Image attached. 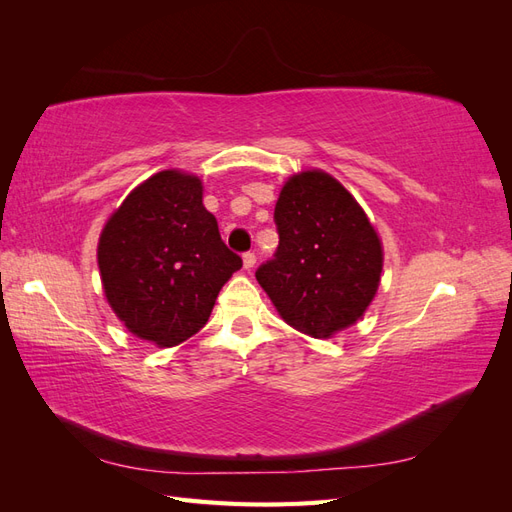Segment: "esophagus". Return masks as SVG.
I'll return each mask as SVG.
<instances>
[{
    "instance_id": "1",
    "label": "esophagus",
    "mask_w": 512,
    "mask_h": 512,
    "mask_svg": "<svg viewBox=\"0 0 512 512\" xmlns=\"http://www.w3.org/2000/svg\"><path fill=\"white\" fill-rule=\"evenodd\" d=\"M256 265V256L252 254V252H247V254H243V269H247L250 271L252 267Z\"/></svg>"
}]
</instances>
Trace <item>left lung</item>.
<instances>
[{
  "label": "left lung",
  "instance_id": "1",
  "mask_svg": "<svg viewBox=\"0 0 512 512\" xmlns=\"http://www.w3.org/2000/svg\"><path fill=\"white\" fill-rule=\"evenodd\" d=\"M280 247L256 271L286 324L329 339L359 322L376 299L384 250L376 226L333 175H290L275 205Z\"/></svg>",
  "mask_w": 512,
  "mask_h": 512
}]
</instances>
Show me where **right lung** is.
I'll return each instance as SVG.
<instances>
[{
    "label": "right lung",
    "instance_id": "add662e5",
    "mask_svg": "<svg viewBox=\"0 0 512 512\" xmlns=\"http://www.w3.org/2000/svg\"><path fill=\"white\" fill-rule=\"evenodd\" d=\"M203 179L168 168L123 198L98 239L106 303L132 335L179 346L205 327L241 258L203 205Z\"/></svg>",
    "mask_w": 512,
    "mask_h": 512
}]
</instances>
